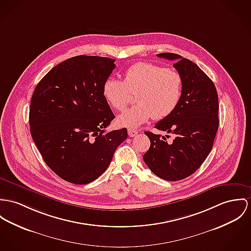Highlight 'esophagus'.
I'll list each match as a JSON object with an SVG mask.
<instances>
[{
  "mask_svg": "<svg viewBox=\"0 0 251 251\" xmlns=\"http://www.w3.org/2000/svg\"><path fill=\"white\" fill-rule=\"evenodd\" d=\"M137 131L135 130V129H131V128H129L128 129V135L129 136H131V137H133V136H135V135H137Z\"/></svg>",
  "mask_w": 251,
  "mask_h": 251,
  "instance_id": "esophagus-1",
  "label": "esophagus"
}]
</instances>
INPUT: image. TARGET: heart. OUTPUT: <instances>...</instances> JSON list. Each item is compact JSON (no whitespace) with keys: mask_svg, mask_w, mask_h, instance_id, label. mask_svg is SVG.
I'll return each instance as SVG.
<instances>
[{"mask_svg":"<svg viewBox=\"0 0 251 251\" xmlns=\"http://www.w3.org/2000/svg\"><path fill=\"white\" fill-rule=\"evenodd\" d=\"M182 77L176 71L159 65L139 62L128 68L124 79H107L102 87L106 101L117 111H123L135 96V106L117 117L120 126L135 128L151 117L162 119L176 109L182 96Z\"/></svg>","mask_w":251,"mask_h":251,"instance_id":"1","label":"heart"}]
</instances>
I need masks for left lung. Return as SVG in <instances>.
I'll return each instance as SVG.
<instances>
[{
    "label": "left lung",
    "instance_id": "8db88e82",
    "mask_svg": "<svg viewBox=\"0 0 251 251\" xmlns=\"http://www.w3.org/2000/svg\"><path fill=\"white\" fill-rule=\"evenodd\" d=\"M156 56L176 62L183 90L176 109L154 126L174 135L173 141H167L169 135L145 132L151 145L143 160L158 177L180 180L195 173L212 150L219 128L218 94L212 80L192 61L170 52Z\"/></svg>",
    "mask_w": 251,
    "mask_h": 251
}]
</instances>
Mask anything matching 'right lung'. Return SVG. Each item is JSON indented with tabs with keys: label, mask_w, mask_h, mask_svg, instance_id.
I'll return each instance as SVG.
<instances>
[{
	"label": "right lung",
	"mask_w": 251,
	"mask_h": 251,
	"mask_svg": "<svg viewBox=\"0 0 251 251\" xmlns=\"http://www.w3.org/2000/svg\"><path fill=\"white\" fill-rule=\"evenodd\" d=\"M115 59L78 55L51 69L36 86L30 134L47 165L66 181L87 184L106 171L127 129L104 133L115 118L102 95Z\"/></svg>",
	"instance_id": "obj_1"
}]
</instances>
